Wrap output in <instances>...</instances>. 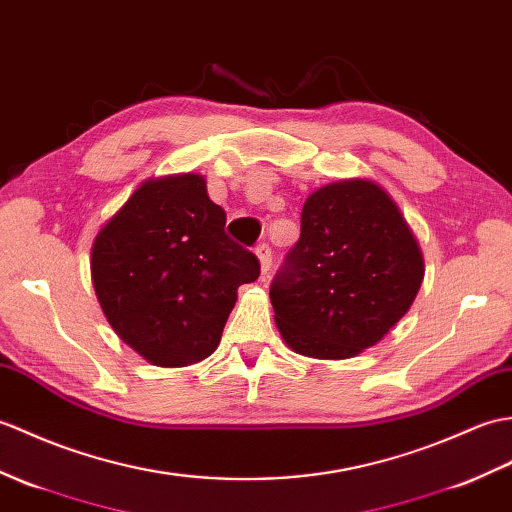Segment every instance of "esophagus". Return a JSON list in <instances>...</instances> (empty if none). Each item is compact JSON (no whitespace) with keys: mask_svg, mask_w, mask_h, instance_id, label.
I'll return each mask as SVG.
<instances>
[{"mask_svg":"<svg viewBox=\"0 0 512 512\" xmlns=\"http://www.w3.org/2000/svg\"><path fill=\"white\" fill-rule=\"evenodd\" d=\"M255 255H257L259 264H261V272H264V275H268V270H270V266H272V251H270V246H268V244H259V246L255 248Z\"/></svg>","mask_w":512,"mask_h":512,"instance_id":"esophagus-1","label":"esophagus"}]
</instances>
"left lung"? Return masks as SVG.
Returning a JSON list of instances; mask_svg holds the SVG:
<instances>
[{"instance_id": "8db88e82", "label": "left lung", "mask_w": 512, "mask_h": 512, "mask_svg": "<svg viewBox=\"0 0 512 512\" xmlns=\"http://www.w3.org/2000/svg\"><path fill=\"white\" fill-rule=\"evenodd\" d=\"M423 255L392 198L371 181H342L305 200L301 237L272 279L288 347L320 360L373 347L410 310Z\"/></svg>"}]
</instances>
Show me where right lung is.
Segmentation results:
<instances>
[{"mask_svg":"<svg viewBox=\"0 0 512 512\" xmlns=\"http://www.w3.org/2000/svg\"><path fill=\"white\" fill-rule=\"evenodd\" d=\"M227 213L205 178L148 181L106 222L91 248V279L115 334L157 366L216 351L237 288L259 259L224 233Z\"/></svg>","mask_w":512,"mask_h":512,"instance_id":"obj_1","label":"right lung"}]
</instances>
